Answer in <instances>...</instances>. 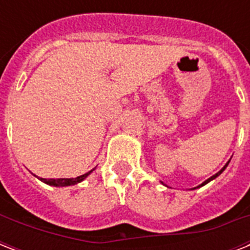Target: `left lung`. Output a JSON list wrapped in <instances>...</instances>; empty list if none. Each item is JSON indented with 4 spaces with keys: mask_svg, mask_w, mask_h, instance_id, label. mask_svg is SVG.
Segmentation results:
<instances>
[{
    "mask_svg": "<svg viewBox=\"0 0 250 250\" xmlns=\"http://www.w3.org/2000/svg\"><path fill=\"white\" fill-rule=\"evenodd\" d=\"M229 162H227V164H226V165H225V166L222 167L221 170L218 171L217 174H214V175H213V176H210V178H209V179H208V180H205V182L202 183V184H200V186H197V187H194V188H192V189H196V188H200V187H204V186H205V184H208V183H209V182H211V180H214V179H215V178H218V176H219V175H221V174H222V172H223V171H225V168H226V167L229 166ZM161 183H162V182H161ZM162 184H164V183H162ZM164 186H165V184H164Z\"/></svg>",
    "mask_w": 250,
    "mask_h": 250,
    "instance_id": "left-lung-1",
    "label": "left lung"
}]
</instances>
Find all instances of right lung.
<instances>
[{"label": "right lung", "mask_w": 250, "mask_h": 250, "mask_svg": "<svg viewBox=\"0 0 250 250\" xmlns=\"http://www.w3.org/2000/svg\"><path fill=\"white\" fill-rule=\"evenodd\" d=\"M94 170V168H93ZM90 170L88 172H85L84 175H80L78 178H61V179H44V178H40L41 182H44L45 184H48V186H53V187H68V186H75L78 183L83 182L84 179L88 176V175L92 174V171Z\"/></svg>", "instance_id": "add662e5"}]
</instances>
